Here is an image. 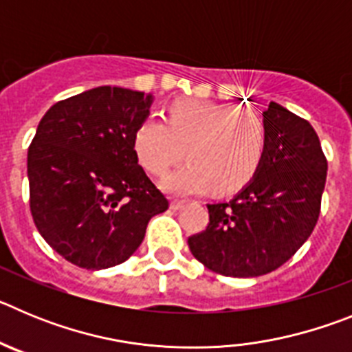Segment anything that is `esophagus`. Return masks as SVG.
Masks as SVG:
<instances>
[{"mask_svg":"<svg viewBox=\"0 0 352 352\" xmlns=\"http://www.w3.org/2000/svg\"><path fill=\"white\" fill-rule=\"evenodd\" d=\"M183 206H185V201H178V199H176V201H173V203H170V210H174V211L182 210Z\"/></svg>","mask_w":352,"mask_h":352,"instance_id":"34e87169","label":"esophagus"}]
</instances>
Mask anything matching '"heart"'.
<instances>
[{
	"instance_id": "1",
	"label": "heart",
	"mask_w": 352,
	"mask_h": 352,
	"mask_svg": "<svg viewBox=\"0 0 352 352\" xmlns=\"http://www.w3.org/2000/svg\"><path fill=\"white\" fill-rule=\"evenodd\" d=\"M268 149V129L254 111L203 100H178L167 121L148 118L133 133V151L149 174L164 176L183 157L185 166L162 186L174 195L213 190L231 194L256 178Z\"/></svg>"
}]
</instances>
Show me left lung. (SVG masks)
<instances>
[{"label": "left lung", "instance_id": "1", "mask_svg": "<svg viewBox=\"0 0 352 352\" xmlns=\"http://www.w3.org/2000/svg\"><path fill=\"white\" fill-rule=\"evenodd\" d=\"M268 149L256 178L227 203L208 204L206 229L188 238L192 256L223 276H261L287 263L321 213L328 162L309 121L270 102Z\"/></svg>", "mask_w": 352, "mask_h": 352}]
</instances>
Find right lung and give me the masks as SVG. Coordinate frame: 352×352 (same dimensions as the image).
<instances>
[{
    "label": "right lung",
    "mask_w": 352,
    "mask_h": 352,
    "mask_svg": "<svg viewBox=\"0 0 352 352\" xmlns=\"http://www.w3.org/2000/svg\"><path fill=\"white\" fill-rule=\"evenodd\" d=\"M153 96L100 86L56 102L28 149L30 210L61 257L84 270L125 263L169 208L139 166L133 133Z\"/></svg>",
    "instance_id": "obj_1"
}]
</instances>
